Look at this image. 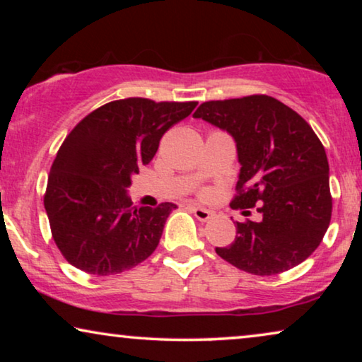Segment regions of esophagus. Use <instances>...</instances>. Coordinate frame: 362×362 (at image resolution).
Returning a JSON list of instances; mask_svg holds the SVG:
<instances>
[{"label": "esophagus", "instance_id": "1", "mask_svg": "<svg viewBox=\"0 0 362 362\" xmlns=\"http://www.w3.org/2000/svg\"><path fill=\"white\" fill-rule=\"evenodd\" d=\"M191 211L192 214L196 216V219L201 222H207L212 217V212L209 209H204V207L201 206H191Z\"/></svg>", "mask_w": 362, "mask_h": 362}]
</instances>
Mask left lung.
I'll use <instances>...</instances> for the list:
<instances>
[{
  "label": "left lung",
  "instance_id": "1",
  "mask_svg": "<svg viewBox=\"0 0 362 362\" xmlns=\"http://www.w3.org/2000/svg\"><path fill=\"white\" fill-rule=\"evenodd\" d=\"M194 118L234 138L240 163L234 209L255 207L259 222H235V240L217 255L254 275L290 270L316 250L328 230L333 199L320 138L285 103L249 95L201 103Z\"/></svg>",
  "mask_w": 362,
  "mask_h": 362
}]
</instances>
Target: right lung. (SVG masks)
<instances>
[{"mask_svg":"<svg viewBox=\"0 0 362 362\" xmlns=\"http://www.w3.org/2000/svg\"><path fill=\"white\" fill-rule=\"evenodd\" d=\"M197 102L123 98L81 120L59 148L44 194L52 239L69 264L115 275L146 260L176 204L136 207L127 187Z\"/></svg>","mask_w":362,"mask_h":362,"instance_id":"1","label":"right lung"}]
</instances>
